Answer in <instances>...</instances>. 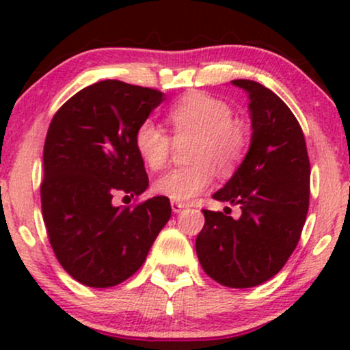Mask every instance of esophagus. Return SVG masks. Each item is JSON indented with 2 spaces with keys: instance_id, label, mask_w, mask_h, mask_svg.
Returning <instances> with one entry per match:
<instances>
[{
  "instance_id": "34e87169",
  "label": "esophagus",
  "mask_w": 350,
  "mask_h": 350,
  "mask_svg": "<svg viewBox=\"0 0 350 350\" xmlns=\"http://www.w3.org/2000/svg\"><path fill=\"white\" fill-rule=\"evenodd\" d=\"M184 207H186V204H184V202H176V200H172V202H171V208H172V212H174V214H178V212L183 211Z\"/></svg>"
}]
</instances>
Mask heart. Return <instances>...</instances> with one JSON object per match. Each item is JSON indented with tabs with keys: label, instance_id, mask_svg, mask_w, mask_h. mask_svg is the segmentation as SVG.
<instances>
[{
	"label": "heart",
	"instance_id": "obj_1",
	"mask_svg": "<svg viewBox=\"0 0 350 350\" xmlns=\"http://www.w3.org/2000/svg\"><path fill=\"white\" fill-rule=\"evenodd\" d=\"M167 120L178 138L196 136L191 148V161L196 163L171 170L156 180L154 191L159 196L187 202L212 186L214 167L228 172L243 159L248 146L247 126L232 118V108L222 100L191 94L171 108ZM135 146L151 170H161L170 159V136L152 120H144L136 128Z\"/></svg>",
	"mask_w": 350,
	"mask_h": 350
}]
</instances>
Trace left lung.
Returning <instances> with one entry per match:
<instances>
[{"label":"left lung","mask_w":350,"mask_h":350,"mask_svg":"<svg viewBox=\"0 0 350 350\" xmlns=\"http://www.w3.org/2000/svg\"><path fill=\"white\" fill-rule=\"evenodd\" d=\"M232 85L248 95L250 148L212 198L240 206L239 219L202 211L196 239L204 271L228 288H252L278 273L299 242L309 207V158L303 130L270 88L247 79Z\"/></svg>","instance_id":"8db88e82"}]
</instances>
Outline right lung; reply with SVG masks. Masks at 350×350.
<instances>
[{
	"label": "right lung",
	"mask_w": 350,
	"mask_h": 350,
	"mask_svg": "<svg viewBox=\"0 0 350 350\" xmlns=\"http://www.w3.org/2000/svg\"><path fill=\"white\" fill-rule=\"evenodd\" d=\"M164 100L154 88L102 80L77 92L54 115L44 143L42 217L59 263L90 288L128 280L146 260L171 217L164 196L115 207L148 187L135 146L139 123Z\"/></svg>",
	"instance_id": "add662e5"
}]
</instances>
